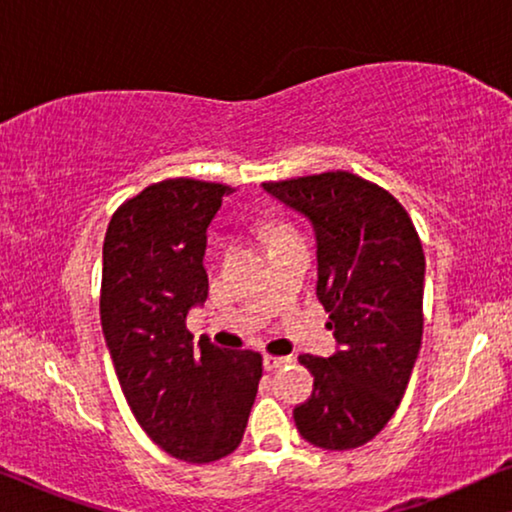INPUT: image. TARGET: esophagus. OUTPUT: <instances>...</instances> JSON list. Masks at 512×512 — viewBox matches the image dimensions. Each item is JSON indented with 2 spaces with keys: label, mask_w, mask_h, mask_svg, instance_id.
I'll return each mask as SVG.
<instances>
[{
  "label": "esophagus",
  "mask_w": 512,
  "mask_h": 512,
  "mask_svg": "<svg viewBox=\"0 0 512 512\" xmlns=\"http://www.w3.org/2000/svg\"><path fill=\"white\" fill-rule=\"evenodd\" d=\"M287 363H289L287 356H271V354L264 356V368L266 370H276V368H282V365H287Z\"/></svg>",
  "instance_id": "esophagus-1"
}]
</instances>
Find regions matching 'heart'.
<instances>
[{"label":"heart","mask_w":512,"mask_h":512,"mask_svg":"<svg viewBox=\"0 0 512 512\" xmlns=\"http://www.w3.org/2000/svg\"><path fill=\"white\" fill-rule=\"evenodd\" d=\"M266 236H269V243H276L282 239H289V236H299L296 227L285 218H269L262 223Z\"/></svg>","instance_id":"obj_1"}]
</instances>
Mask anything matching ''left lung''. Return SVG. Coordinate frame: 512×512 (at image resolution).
<instances>
[{
    "label": "left lung",
    "instance_id": "1",
    "mask_svg": "<svg viewBox=\"0 0 512 512\" xmlns=\"http://www.w3.org/2000/svg\"><path fill=\"white\" fill-rule=\"evenodd\" d=\"M264 188L310 218L317 236V299L340 352L301 354L315 377L294 409L301 437L352 451L384 430L407 391L423 338L425 255L402 204L352 172H324Z\"/></svg>",
    "mask_w": 512,
    "mask_h": 512
}]
</instances>
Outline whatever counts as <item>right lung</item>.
<instances>
[{
	"instance_id": "right-lung-1",
	"label": "right lung",
	"mask_w": 512,
	"mask_h": 512,
	"mask_svg": "<svg viewBox=\"0 0 512 512\" xmlns=\"http://www.w3.org/2000/svg\"><path fill=\"white\" fill-rule=\"evenodd\" d=\"M234 188L165 179L114 211L103 241L101 324L128 407L149 439L207 464L241 444L262 356L193 342L188 310L207 301V227Z\"/></svg>"
}]
</instances>
